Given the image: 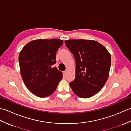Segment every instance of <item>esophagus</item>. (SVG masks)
<instances>
[{"label":"esophagus","instance_id":"34e87169","mask_svg":"<svg viewBox=\"0 0 131 131\" xmlns=\"http://www.w3.org/2000/svg\"><path fill=\"white\" fill-rule=\"evenodd\" d=\"M63 75H64V76L66 77V75H67V71H63Z\"/></svg>","mask_w":131,"mask_h":131}]
</instances>
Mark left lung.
Here are the masks:
<instances>
[{"instance_id": "obj_1", "label": "left lung", "mask_w": 131, "mask_h": 131, "mask_svg": "<svg viewBox=\"0 0 131 131\" xmlns=\"http://www.w3.org/2000/svg\"><path fill=\"white\" fill-rule=\"evenodd\" d=\"M75 60V78L70 83L73 92L82 98L97 93L108 79L111 56L106 48L96 41L84 39L65 40Z\"/></svg>"}]
</instances>
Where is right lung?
Listing matches in <instances>:
<instances>
[{
	"mask_svg": "<svg viewBox=\"0 0 131 131\" xmlns=\"http://www.w3.org/2000/svg\"><path fill=\"white\" fill-rule=\"evenodd\" d=\"M62 44L63 40L57 39L35 40L19 53V69L24 84L38 97L51 95L62 78V72L52 67L56 63V52Z\"/></svg>",
	"mask_w": 131,
	"mask_h": 131,
	"instance_id": "add662e5",
	"label": "right lung"
}]
</instances>
